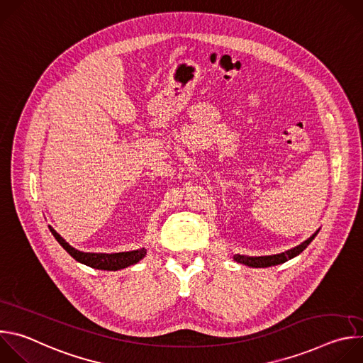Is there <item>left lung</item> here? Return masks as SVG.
I'll list each match as a JSON object with an SVG mask.
<instances>
[{"instance_id":"obj_1","label":"left lung","mask_w":363,"mask_h":363,"mask_svg":"<svg viewBox=\"0 0 363 363\" xmlns=\"http://www.w3.org/2000/svg\"><path fill=\"white\" fill-rule=\"evenodd\" d=\"M319 230L310 237L307 238L304 242H301L300 245L291 248V250H287L284 252H280V254H274V255H262V257H248V255H240V254H235L234 255V260L237 263H241L244 266H248V267H272V266H277V264H281V263H286L287 260H290V258L298 255L304 248H307V245L312 242L315 240V237L318 235Z\"/></svg>"}]
</instances>
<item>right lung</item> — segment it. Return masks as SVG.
<instances>
[{
	"mask_svg": "<svg viewBox=\"0 0 363 363\" xmlns=\"http://www.w3.org/2000/svg\"><path fill=\"white\" fill-rule=\"evenodd\" d=\"M51 234L55 235V238L59 241V244L74 258L76 262L86 264L91 269L97 270H108V272H116L121 269H126L129 266L136 264L140 262L142 258L146 255V248H139L133 251H123V252H83L72 247L53 227L48 225Z\"/></svg>",
	"mask_w": 363,
	"mask_h": 363,
	"instance_id": "obj_1",
	"label": "right lung"
}]
</instances>
